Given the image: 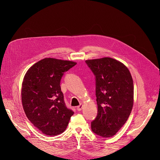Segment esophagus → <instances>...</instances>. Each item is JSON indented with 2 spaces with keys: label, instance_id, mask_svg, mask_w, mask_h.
I'll return each instance as SVG.
<instances>
[{
  "label": "esophagus",
  "instance_id": "1",
  "mask_svg": "<svg viewBox=\"0 0 160 160\" xmlns=\"http://www.w3.org/2000/svg\"><path fill=\"white\" fill-rule=\"evenodd\" d=\"M82 107H83V105H82V104H81L80 105H79V106L77 107V110H78V111H81V110L82 109Z\"/></svg>",
  "mask_w": 160,
  "mask_h": 160
}]
</instances>
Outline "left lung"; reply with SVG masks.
<instances>
[{"mask_svg":"<svg viewBox=\"0 0 160 160\" xmlns=\"http://www.w3.org/2000/svg\"><path fill=\"white\" fill-rule=\"evenodd\" d=\"M95 76L98 114L92 131L104 138L113 137L122 127L134 104V84L128 68L110 57L87 60Z\"/></svg>","mask_w":160,"mask_h":160,"instance_id":"left-lung-1","label":"left lung"}]
</instances>
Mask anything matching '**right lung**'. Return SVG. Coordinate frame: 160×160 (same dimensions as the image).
<instances>
[{
  "label": "right lung",
  "instance_id": "right-lung-1",
  "mask_svg": "<svg viewBox=\"0 0 160 160\" xmlns=\"http://www.w3.org/2000/svg\"><path fill=\"white\" fill-rule=\"evenodd\" d=\"M76 63L46 58L31 67L24 75L21 92L23 110L31 123L45 135L63 133L74 114L65 105L60 84L63 72Z\"/></svg>",
  "mask_w": 160,
  "mask_h": 160
}]
</instances>
